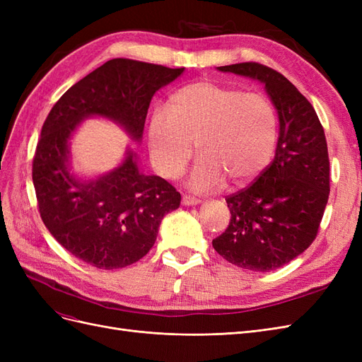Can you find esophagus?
I'll return each instance as SVG.
<instances>
[{
  "instance_id": "obj_1",
  "label": "esophagus",
  "mask_w": 362,
  "mask_h": 362,
  "mask_svg": "<svg viewBox=\"0 0 362 362\" xmlns=\"http://www.w3.org/2000/svg\"><path fill=\"white\" fill-rule=\"evenodd\" d=\"M181 201H182V205H187V206H193V205L201 204V199L193 198V196H187V194H184Z\"/></svg>"
}]
</instances>
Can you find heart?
<instances>
[{"mask_svg": "<svg viewBox=\"0 0 362 362\" xmlns=\"http://www.w3.org/2000/svg\"><path fill=\"white\" fill-rule=\"evenodd\" d=\"M278 140V116L267 96L237 87L199 81L172 98L170 110L157 108L148 128L151 158L166 178L184 172L198 146L192 170L193 192H211L225 182L249 181L270 163Z\"/></svg>", "mask_w": 362, "mask_h": 362, "instance_id": "obj_1", "label": "heart"}]
</instances>
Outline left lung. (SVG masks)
<instances>
[{
	"label": "left lung",
	"mask_w": 362,
	"mask_h": 362,
	"mask_svg": "<svg viewBox=\"0 0 362 362\" xmlns=\"http://www.w3.org/2000/svg\"><path fill=\"white\" fill-rule=\"evenodd\" d=\"M264 84L279 119L275 158L249 187L229 194L231 221L213 247L231 264L270 272L310 247L329 198L325 131L311 103L275 69L247 62L218 66Z\"/></svg>",
	"instance_id": "8db88e82"
}]
</instances>
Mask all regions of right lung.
Here are the masks:
<instances>
[{
  "mask_svg": "<svg viewBox=\"0 0 362 362\" xmlns=\"http://www.w3.org/2000/svg\"><path fill=\"white\" fill-rule=\"evenodd\" d=\"M184 72L129 59H113L75 83L54 104L33 158L39 213L51 235L78 259L112 270L144 258L154 246L163 217L181 194L157 175H145L137 154L93 180L75 177L71 137L87 117H105L131 140L144 137L152 96Z\"/></svg>",
  "mask_w": 362,
  "mask_h": 362,
  "instance_id": "add662e5",
  "label": "right lung"
}]
</instances>
